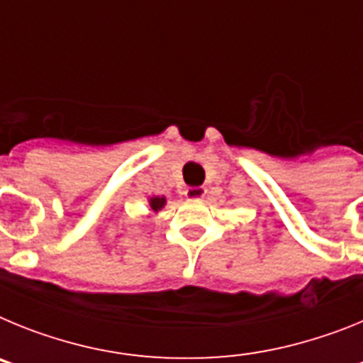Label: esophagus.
<instances>
[{"instance_id": "1", "label": "esophagus", "mask_w": 363, "mask_h": 363, "mask_svg": "<svg viewBox=\"0 0 363 363\" xmlns=\"http://www.w3.org/2000/svg\"><path fill=\"white\" fill-rule=\"evenodd\" d=\"M205 194H207V189L205 187H187V191H185V196L189 200H201Z\"/></svg>"}]
</instances>
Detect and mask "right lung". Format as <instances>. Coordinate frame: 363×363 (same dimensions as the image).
<instances>
[{
	"instance_id": "add662e5",
	"label": "right lung",
	"mask_w": 363,
	"mask_h": 363,
	"mask_svg": "<svg viewBox=\"0 0 363 363\" xmlns=\"http://www.w3.org/2000/svg\"><path fill=\"white\" fill-rule=\"evenodd\" d=\"M165 203H167L165 196H154L149 200V207L152 213H158V211H162L163 207H165Z\"/></svg>"
}]
</instances>
